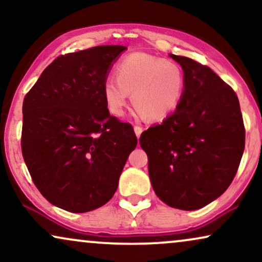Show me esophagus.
<instances>
[{
	"label": "esophagus",
	"instance_id": "1",
	"mask_svg": "<svg viewBox=\"0 0 262 262\" xmlns=\"http://www.w3.org/2000/svg\"><path fill=\"white\" fill-rule=\"evenodd\" d=\"M134 132H135V135H137L138 138H140V135L142 133V128L139 127V125H135L134 127Z\"/></svg>",
	"mask_w": 262,
	"mask_h": 262
}]
</instances>
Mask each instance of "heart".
Here are the masks:
<instances>
[{
  "instance_id": "b5f03b06",
  "label": "heart",
  "mask_w": 262,
  "mask_h": 262,
  "mask_svg": "<svg viewBox=\"0 0 262 262\" xmlns=\"http://www.w3.org/2000/svg\"><path fill=\"white\" fill-rule=\"evenodd\" d=\"M115 77L102 83V97L112 116H123L132 94L139 115L162 121L177 110L185 92V74L177 62L147 53L135 52L122 58Z\"/></svg>"
}]
</instances>
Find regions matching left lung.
<instances>
[{"label":"left lung","instance_id":"1","mask_svg":"<svg viewBox=\"0 0 262 262\" xmlns=\"http://www.w3.org/2000/svg\"><path fill=\"white\" fill-rule=\"evenodd\" d=\"M170 58L185 74L183 99L174 114L141 134L140 146L157 197L169 207L196 210L232 183L246 129L230 85L208 66L180 55Z\"/></svg>","mask_w":262,"mask_h":262}]
</instances>
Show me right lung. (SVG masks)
<instances>
[{
    "instance_id": "add662e5",
    "label": "right lung",
    "mask_w": 262,
    "mask_h": 262,
    "mask_svg": "<svg viewBox=\"0 0 262 262\" xmlns=\"http://www.w3.org/2000/svg\"><path fill=\"white\" fill-rule=\"evenodd\" d=\"M127 47L98 46L60 55L23 102L21 152L32 181L55 207L85 213L107 203L138 139L110 116L102 83Z\"/></svg>"
}]
</instances>
